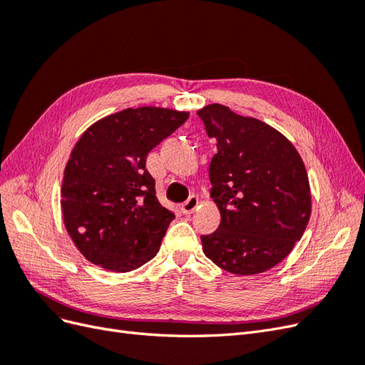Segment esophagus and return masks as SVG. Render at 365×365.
<instances>
[{
    "label": "esophagus",
    "mask_w": 365,
    "mask_h": 365,
    "mask_svg": "<svg viewBox=\"0 0 365 365\" xmlns=\"http://www.w3.org/2000/svg\"><path fill=\"white\" fill-rule=\"evenodd\" d=\"M197 205H200V200H197L196 196H190L189 200H187L184 204H182V207H181V212L184 213V215H192L195 210L197 208Z\"/></svg>",
    "instance_id": "34e87169"
}]
</instances>
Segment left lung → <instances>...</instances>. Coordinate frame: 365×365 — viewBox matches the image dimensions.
<instances>
[{
	"instance_id": "8db88e82",
	"label": "left lung",
	"mask_w": 365,
	"mask_h": 365,
	"mask_svg": "<svg viewBox=\"0 0 365 365\" xmlns=\"http://www.w3.org/2000/svg\"><path fill=\"white\" fill-rule=\"evenodd\" d=\"M197 115L217 146L208 175L220 224L201 236L204 254L236 275L268 271L292 251L311 217L304 163L288 138L257 118L219 103Z\"/></svg>"
}]
</instances>
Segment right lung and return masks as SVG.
Wrapping results in <instances>:
<instances>
[{
  "instance_id": "add662e5",
  "label": "right lung",
  "mask_w": 365,
  "mask_h": 365,
  "mask_svg": "<svg viewBox=\"0 0 365 365\" xmlns=\"http://www.w3.org/2000/svg\"><path fill=\"white\" fill-rule=\"evenodd\" d=\"M187 118L169 108H128L97 120L77 140L63 170L61 210L86 260L129 272L155 257L175 215L160 204L146 158Z\"/></svg>"
}]
</instances>
